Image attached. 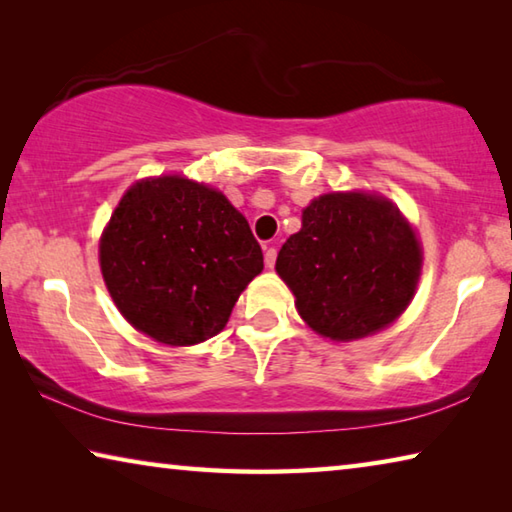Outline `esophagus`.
<instances>
[{"instance_id":"esophagus-1","label":"esophagus","mask_w":512,"mask_h":512,"mask_svg":"<svg viewBox=\"0 0 512 512\" xmlns=\"http://www.w3.org/2000/svg\"><path fill=\"white\" fill-rule=\"evenodd\" d=\"M274 263H276V249L274 247H267L265 249V265L267 267H274Z\"/></svg>"}]
</instances>
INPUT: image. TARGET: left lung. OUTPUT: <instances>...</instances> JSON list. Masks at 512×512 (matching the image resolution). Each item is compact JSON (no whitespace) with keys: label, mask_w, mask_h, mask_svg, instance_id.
<instances>
[{"label":"left lung","mask_w":512,"mask_h":512,"mask_svg":"<svg viewBox=\"0 0 512 512\" xmlns=\"http://www.w3.org/2000/svg\"><path fill=\"white\" fill-rule=\"evenodd\" d=\"M420 245L391 202L328 193L303 211V227L276 258L303 321L348 342L389 326L414 297Z\"/></svg>","instance_id":"8db88e82"}]
</instances>
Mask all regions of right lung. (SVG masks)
Masks as SVG:
<instances>
[{
	"label": "right lung",
	"mask_w": 512,
	"mask_h": 512,
	"mask_svg": "<svg viewBox=\"0 0 512 512\" xmlns=\"http://www.w3.org/2000/svg\"><path fill=\"white\" fill-rule=\"evenodd\" d=\"M101 270L116 308L161 344L218 335L263 251L227 197L184 177L134 184L101 238Z\"/></svg>",
	"instance_id": "obj_1"
}]
</instances>
